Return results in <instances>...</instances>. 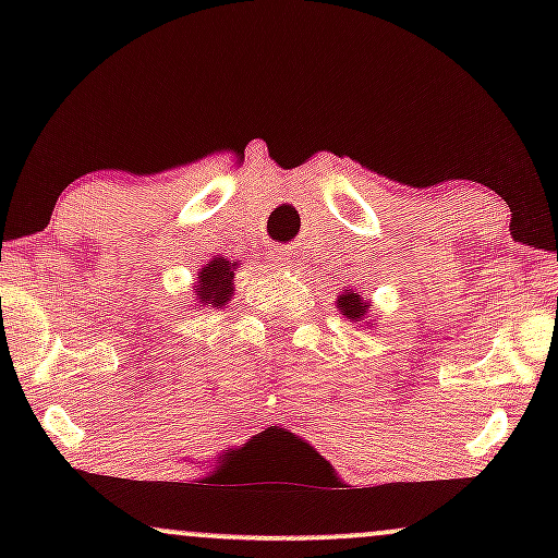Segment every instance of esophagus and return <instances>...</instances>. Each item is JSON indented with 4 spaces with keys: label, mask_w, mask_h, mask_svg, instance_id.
<instances>
[{
    "label": "esophagus",
    "mask_w": 558,
    "mask_h": 558,
    "mask_svg": "<svg viewBox=\"0 0 558 558\" xmlns=\"http://www.w3.org/2000/svg\"><path fill=\"white\" fill-rule=\"evenodd\" d=\"M272 262H278V265H286V262H288V254H286V248H278V252L272 254Z\"/></svg>",
    "instance_id": "obj_1"
}]
</instances>
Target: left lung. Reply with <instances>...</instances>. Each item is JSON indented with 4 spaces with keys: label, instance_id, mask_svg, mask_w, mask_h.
Segmentation results:
<instances>
[{
    "label": "left lung",
    "instance_id": "1",
    "mask_svg": "<svg viewBox=\"0 0 558 558\" xmlns=\"http://www.w3.org/2000/svg\"><path fill=\"white\" fill-rule=\"evenodd\" d=\"M338 310L343 312L345 317H349V323H360V319L364 317V312L369 310V304L364 299H360V293H354V291H345V293H341V296H338Z\"/></svg>",
    "mask_w": 558,
    "mask_h": 558
}]
</instances>
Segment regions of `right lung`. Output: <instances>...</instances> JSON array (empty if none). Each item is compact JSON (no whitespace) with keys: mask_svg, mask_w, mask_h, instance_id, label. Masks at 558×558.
I'll use <instances>...</instances> for the list:
<instances>
[{"mask_svg":"<svg viewBox=\"0 0 558 558\" xmlns=\"http://www.w3.org/2000/svg\"><path fill=\"white\" fill-rule=\"evenodd\" d=\"M233 262L226 257H215L207 267H202L198 272L194 296L202 306H226L230 296H233V275H235Z\"/></svg>","mask_w":558,"mask_h":558,"instance_id":"add662e5","label":"right lung"}]
</instances>
